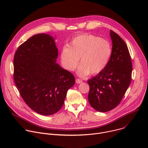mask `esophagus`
I'll list each match as a JSON object with an SVG mask.
<instances>
[{
	"label": "esophagus",
	"instance_id": "34e87169",
	"mask_svg": "<svg viewBox=\"0 0 148 148\" xmlns=\"http://www.w3.org/2000/svg\"><path fill=\"white\" fill-rule=\"evenodd\" d=\"M82 82V81L81 79H80L77 78V79H75V82H76L77 84H80V83H81Z\"/></svg>",
	"mask_w": 148,
	"mask_h": 148
}]
</instances>
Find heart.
I'll return each mask as SVG.
<instances>
[{
  "label": "heart",
  "instance_id": "obj_1",
  "mask_svg": "<svg viewBox=\"0 0 148 148\" xmlns=\"http://www.w3.org/2000/svg\"><path fill=\"white\" fill-rule=\"evenodd\" d=\"M112 48L110 42L92 34H82L74 37L62 49L60 59L62 66L70 71L77 68L80 58L77 74L81 77L101 72L110 61Z\"/></svg>",
  "mask_w": 148,
  "mask_h": 148
}]
</instances>
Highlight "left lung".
I'll return each mask as SVG.
<instances>
[{
	"mask_svg": "<svg viewBox=\"0 0 148 148\" xmlns=\"http://www.w3.org/2000/svg\"><path fill=\"white\" fill-rule=\"evenodd\" d=\"M112 54L108 64L97 75L88 80L90 91L88 99L95 110L110 111L121 102L132 78L131 56L125 41L110 30Z\"/></svg>",
	"mask_w": 148,
	"mask_h": 148,
	"instance_id": "1",
	"label": "left lung"
}]
</instances>
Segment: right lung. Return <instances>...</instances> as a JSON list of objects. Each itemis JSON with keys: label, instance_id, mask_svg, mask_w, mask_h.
<instances>
[{"label": "right lung", "instance_id": "obj_1", "mask_svg": "<svg viewBox=\"0 0 148 148\" xmlns=\"http://www.w3.org/2000/svg\"><path fill=\"white\" fill-rule=\"evenodd\" d=\"M57 57L54 38L44 33L29 38L14 54L16 86L26 103L40 115L57 112L75 84L74 75L56 63Z\"/></svg>", "mask_w": 148, "mask_h": 148}]
</instances>
